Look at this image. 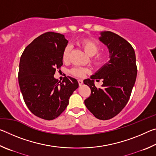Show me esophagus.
<instances>
[{
  "label": "esophagus",
  "instance_id": "34e87169",
  "mask_svg": "<svg viewBox=\"0 0 156 156\" xmlns=\"http://www.w3.org/2000/svg\"><path fill=\"white\" fill-rule=\"evenodd\" d=\"M78 82L79 85H82V84H83V80H81V79H78Z\"/></svg>",
  "mask_w": 156,
  "mask_h": 156
}]
</instances>
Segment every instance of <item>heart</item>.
Masks as SVG:
<instances>
[{"label":"heart","mask_w":156,"mask_h":156,"mask_svg":"<svg viewBox=\"0 0 156 156\" xmlns=\"http://www.w3.org/2000/svg\"><path fill=\"white\" fill-rule=\"evenodd\" d=\"M79 44L82 47V48L84 49L86 54L91 57L95 56L99 51V45L96 41L91 40V39H82L79 42ZM70 51L71 47L69 45L65 47V48L63 50L62 60L64 61L68 60L69 58ZM105 60H106V56L104 54H97L93 59V62L95 65L101 66L104 64ZM87 72V69L83 67H74L71 70V73L73 75L78 76V77H82Z\"/></svg>","instance_id":"b5f03b06"}]
</instances>
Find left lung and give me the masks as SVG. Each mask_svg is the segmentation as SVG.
Here are the masks:
<instances>
[{"label":"left lung","instance_id":"left-lung-1","mask_svg":"<svg viewBox=\"0 0 156 156\" xmlns=\"http://www.w3.org/2000/svg\"><path fill=\"white\" fill-rule=\"evenodd\" d=\"M99 41L107 47L109 60L84 84L91 89V96L84 100L87 108L98 119L105 120L118 115L126 106L136 80V54L130 43L112 31L100 33ZM102 80L101 88L94 80Z\"/></svg>","mask_w":156,"mask_h":156}]
</instances>
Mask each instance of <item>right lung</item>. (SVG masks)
Listing matches in <instances>:
<instances>
[{"label": "right lung", "instance_id": "right-lung-1", "mask_svg": "<svg viewBox=\"0 0 156 156\" xmlns=\"http://www.w3.org/2000/svg\"><path fill=\"white\" fill-rule=\"evenodd\" d=\"M68 41L62 34L47 32L37 37L20 57L18 83L26 105L38 117L51 120L64 112L76 89V79L54 78L62 65V52Z\"/></svg>", "mask_w": 156, "mask_h": 156}]
</instances>
